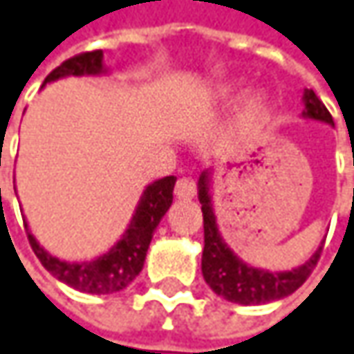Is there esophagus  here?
I'll list each match as a JSON object with an SVG mask.
<instances>
[{
  "label": "esophagus",
  "instance_id": "1",
  "mask_svg": "<svg viewBox=\"0 0 354 354\" xmlns=\"http://www.w3.org/2000/svg\"><path fill=\"white\" fill-rule=\"evenodd\" d=\"M174 194L180 200H192L196 196V182L192 178H180L174 188Z\"/></svg>",
  "mask_w": 354,
  "mask_h": 354
}]
</instances>
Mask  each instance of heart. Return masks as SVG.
Wrapping results in <instances>:
<instances>
[{
    "label": "heart",
    "mask_w": 354,
    "mask_h": 354,
    "mask_svg": "<svg viewBox=\"0 0 354 354\" xmlns=\"http://www.w3.org/2000/svg\"><path fill=\"white\" fill-rule=\"evenodd\" d=\"M236 90H239L236 84H226L218 90V97L220 100H230L236 94ZM266 108H268V95L262 90H250L242 95L236 118H239L240 124H250V122H257L260 115L266 112Z\"/></svg>",
    "instance_id": "heart-1"
}]
</instances>
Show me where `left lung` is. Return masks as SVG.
<instances>
[{
    "label": "left lung",
    "mask_w": 354,
    "mask_h": 354,
    "mask_svg": "<svg viewBox=\"0 0 354 354\" xmlns=\"http://www.w3.org/2000/svg\"><path fill=\"white\" fill-rule=\"evenodd\" d=\"M302 102H304L302 118L335 126L333 115L328 114V110L313 90H304ZM210 186H212V172L204 170L198 178V200L202 204V216H204L202 277L206 284L218 297L236 304H264L270 301H281L284 297L292 295L310 277L313 268L317 266L324 240L310 259L292 270L272 272V270L250 266L222 239L216 224L214 206H212Z\"/></svg>",
    "instance_id": "left-lung-1"
}]
</instances>
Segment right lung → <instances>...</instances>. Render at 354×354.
Segmentation results:
<instances>
[{"label": "right lung", "mask_w": 354, "mask_h": 354, "mask_svg": "<svg viewBox=\"0 0 354 354\" xmlns=\"http://www.w3.org/2000/svg\"><path fill=\"white\" fill-rule=\"evenodd\" d=\"M106 72L108 70L104 66V52L102 50L86 52L75 55V57H70L62 66H57L46 77L44 86L52 84L59 77H68V75H102ZM174 184H176L174 176L160 178L156 182L148 184L138 200L132 220H130L128 228L124 230L122 239L118 240L108 252L92 260L70 262V260L53 257L37 242L28 222L24 220L35 257L57 281L66 282L68 286H72L80 292H86V295L120 292L142 272L146 252L150 248V242L156 232L158 224L168 212V208L172 206Z\"/></svg>", "instance_id": "right-lung-1"}]
</instances>
